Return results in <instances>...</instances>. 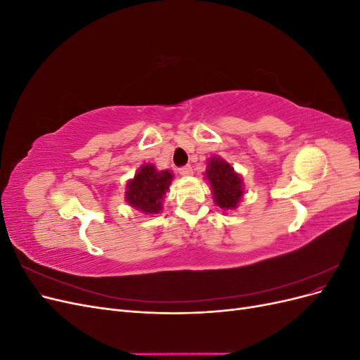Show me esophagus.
Segmentation results:
<instances>
[{"label":"esophagus","mask_w":360,"mask_h":360,"mask_svg":"<svg viewBox=\"0 0 360 360\" xmlns=\"http://www.w3.org/2000/svg\"><path fill=\"white\" fill-rule=\"evenodd\" d=\"M179 172H180V176H192L193 174V171H192V167L191 165H186V167H181L180 169H179Z\"/></svg>","instance_id":"1"}]
</instances>
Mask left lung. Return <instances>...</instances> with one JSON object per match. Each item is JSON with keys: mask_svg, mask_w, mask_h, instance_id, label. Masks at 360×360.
I'll return each instance as SVG.
<instances>
[{"mask_svg": "<svg viewBox=\"0 0 360 360\" xmlns=\"http://www.w3.org/2000/svg\"><path fill=\"white\" fill-rule=\"evenodd\" d=\"M204 179L209 181L213 201L222 210H234L240 204L245 188L243 177L221 156H212L207 160Z\"/></svg>", "mask_w": 360, "mask_h": 360, "instance_id": "left-lung-1", "label": "left lung"}]
</instances>
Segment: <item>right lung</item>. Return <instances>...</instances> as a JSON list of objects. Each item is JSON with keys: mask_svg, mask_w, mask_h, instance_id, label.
<instances>
[{"mask_svg": "<svg viewBox=\"0 0 360 360\" xmlns=\"http://www.w3.org/2000/svg\"><path fill=\"white\" fill-rule=\"evenodd\" d=\"M174 174L169 169H156L153 163L139 167L134 179L126 184L124 198L130 207L146 214H159L169 191Z\"/></svg>", "mask_w": 360, "mask_h": 360, "instance_id": "1", "label": "right lung"}]
</instances>
